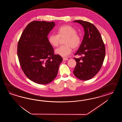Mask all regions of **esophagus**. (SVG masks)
I'll return each instance as SVG.
<instances>
[{"label": "esophagus", "instance_id": "esophagus-1", "mask_svg": "<svg viewBox=\"0 0 122 122\" xmlns=\"http://www.w3.org/2000/svg\"><path fill=\"white\" fill-rule=\"evenodd\" d=\"M66 60H68V59H67V58H63V61H66Z\"/></svg>", "mask_w": 122, "mask_h": 122}]
</instances>
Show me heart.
Instances as JSON below:
<instances>
[{
	"label": "heart",
	"instance_id": "obj_1",
	"mask_svg": "<svg viewBox=\"0 0 122 122\" xmlns=\"http://www.w3.org/2000/svg\"><path fill=\"white\" fill-rule=\"evenodd\" d=\"M57 34H52L48 37L49 43L54 47L58 46L60 37H66L65 41L66 45L60 46L55 51L56 54L63 57L69 56L72 48L77 49L81 44V39L77 34V31L73 27L69 25L61 26L57 30Z\"/></svg>",
	"mask_w": 122,
	"mask_h": 122
}]
</instances>
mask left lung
<instances>
[{
  "label": "left lung",
  "instance_id": "8db88e82",
  "mask_svg": "<svg viewBox=\"0 0 122 122\" xmlns=\"http://www.w3.org/2000/svg\"><path fill=\"white\" fill-rule=\"evenodd\" d=\"M83 26L85 34L77 51L75 55L82 56L74 58L76 62L73 73L76 77L87 81L94 76L99 71L105 57V46L99 31L92 23L76 20Z\"/></svg>",
  "mask_w": 122,
  "mask_h": 122
}]
</instances>
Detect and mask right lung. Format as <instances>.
<instances>
[{"label":"right lung","mask_w":122,"mask_h":122,"mask_svg":"<svg viewBox=\"0 0 122 122\" xmlns=\"http://www.w3.org/2000/svg\"><path fill=\"white\" fill-rule=\"evenodd\" d=\"M55 22L33 21L23 31L17 45V56L22 70L30 80L45 85L56 78L61 56L54 53L48 41L50 32L55 26Z\"/></svg>","instance_id":"obj_1"}]
</instances>
